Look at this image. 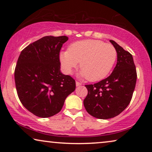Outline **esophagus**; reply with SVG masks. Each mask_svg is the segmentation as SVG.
Segmentation results:
<instances>
[{"instance_id": "esophagus-1", "label": "esophagus", "mask_w": 152, "mask_h": 152, "mask_svg": "<svg viewBox=\"0 0 152 152\" xmlns=\"http://www.w3.org/2000/svg\"><path fill=\"white\" fill-rule=\"evenodd\" d=\"M81 85H82V84H81L80 82H76V86H81Z\"/></svg>"}]
</instances>
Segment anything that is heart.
I'll return each instance as SVG.
<instances>
[{
    "mask_svg": "<svg viewBox=\"0 0 152 152\" xmlns=\"http://www.w3.org/2000/svg\"><path fill=\"white\" fill-rule=\"evenodd\" d=\"M116 58L117 52L113 45L94 39L72 43L68 50L59 54L60 63L66 73H71L80 62V75L90 82L105 78L113 68Z\"/></svg>",
    "mask_w": 152,
    "mask_h": 152,
    "instance_id": "1",
    "label": "heart"
}]
</instances>
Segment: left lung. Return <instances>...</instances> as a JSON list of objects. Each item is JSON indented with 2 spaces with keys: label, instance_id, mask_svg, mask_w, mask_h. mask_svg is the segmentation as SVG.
Wrapping results in <instances>:
<instances>
[{
  "label": "left lung",
  "instance_id": "obj_1",
  "mask_svg": "<svg viewBox=\"0 0 152 152\" xmlns=\"http://www.w3.org/2000/svg\"><path fill=\"white\" fill-rule=\"evenodd\" d=\"M117 52V64L107 78L94 84L85 85L88 90L84 105L86 111L99 119L115 117L127 107L136 84V66L132 54L110 40Z\"/></svg>",
  "mask_w": 152,
  "mask_h": 152
}]
</instances>
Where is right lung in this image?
<instances>
[{
  "mask_svg": "<svg viewBox=\"0 0 152 152\" xmlns=\"http://www.w3.org/2000/svg\"><path fill=\"white\" fill-rule=\"evenodd\" d=\"M66 36H46L30 43L18 57L14 80L20 102L40 118L59 113L75 81L60 71L59 53Z\"/></svg>",
  "mask_w": 152,
  "mask_h": 152,
  "instance_id": "add662e5",
  "label": "right lung"
}]
</instances>
